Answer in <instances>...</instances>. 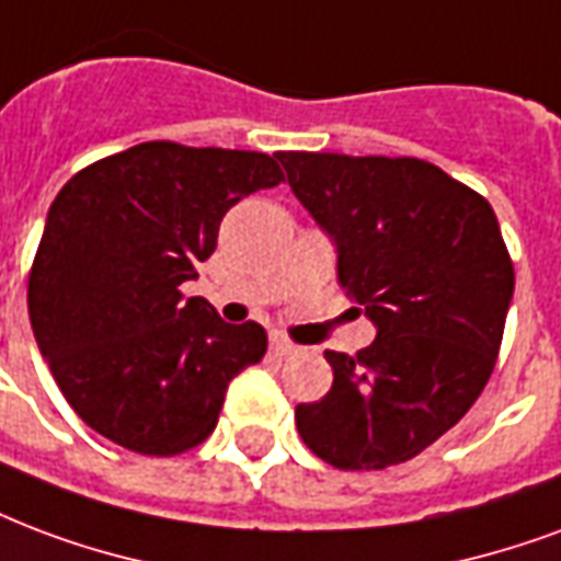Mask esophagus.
<instances>
[{
    "label": "esophagus",
    "mask_w": 561,
    "mask_h": 561,
    "mask_svg": "<svg viewBox=\"0 0 561 561\" xmlns=\"http://www.w3.org/2000/svg\"><path fill=\"white\" fill-rule=\"evenodd\" d=\"M270 351H273V356H279V359H282V356L297 354L300 347H297L294 342H288L285 335H273V339H270Z\"/></svg>",
    "instance_id": "obj_1"
}]
</instances>
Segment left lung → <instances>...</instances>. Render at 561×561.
I'll return each instance as SVG.
<instances>
[{
    "label": "left lung",
    "instance_id": "obj_1",
    "mask_svg": "<svg viewBox=\"0 0 561 561\" xmlns=\"http://www.w3.org/2000/svg\"><path fill=\"white\" fill-rule=\"evenodd\" d=\"M294 196L339 247V282L377 323L333 386L297 404L335 470L416 458L476 404L500 354L514 264L488 198L419 157L279 151Z\"/></svg>",
    "mask_w": 561,
    "mask_h": 561
}]
</instances>
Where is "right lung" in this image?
<instances>
[{"mask_svg":"<svg viewBox=\"0 0 561 561\" xmlns=\"http://www.w3.org/2000/svg\"><path fill=\"white\" fill-rule=\"evenodd\" d=\"M282 181L276 153L142 142L61 186L28 270V321L89 428L148 458L214 434L267 333L226 323L181 285L214 255L228 207Z\"/></svg>","mask_w":561,"mask_h":561,"instance_id":"1","label":"right lung"}]
</instances>
